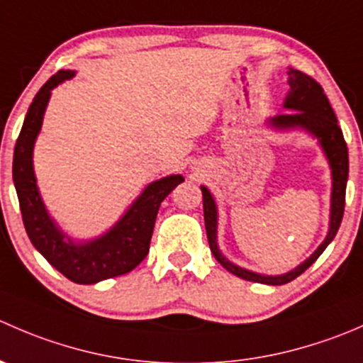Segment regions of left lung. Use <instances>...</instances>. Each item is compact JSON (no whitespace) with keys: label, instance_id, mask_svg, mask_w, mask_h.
Listing matches in <instances>:
<instances>
[{"label":"left lung","instance_id":"obj_1","mask_svg":"<svg viewBox=\"0 0 363 363\" xmlns=\"http://www.w3.org/2000/svg\"><path fill=\"white\" fill-rule=\"evenodd\" d=\"M290 79V91L284 100V108L294 112L279 113V116L272 117L269 121L270 126L276 130H294V128H302V130L309 131L314 138H318L321 149H323L325 156H327L328 164L332 170V207H330V226H328V233L325 237L323 242L320 244L316 251L309 256L303 263L286 274L281 276H263V274L251 272V270L242 269V267L233 265L230 259H226L221 255L218 247V205L212 199L211 191L205 186H202L203 195V219H205V230H207L208 246H211L214 258L225 267L228 272L233 276L240 277V279L252 281V283L262 284H286L298 277L300 274L306 272L320 255L327 250L328 244L334 240L335 233H337L340 221H342L344 214V200H346V182H347V145L344 142L342 131H340L337 124V117L330 107L327 94H325L323 87L313 79V77L306 75V73L298 72V69L290 68L288 72Z\"/></svg>","mask_w":363,"mask_h":363}]
</instances>
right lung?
<instances>
[{"instance_id": "obj_1", "label": "right lung", "mask_w": 363, "mask_h": 363, "mask_svg": "<svg viewBox=\"0 0 363 363\" xmlns=\"http://www.w3.org/2000/svg\"><path fill=\"white\" fill-rule=\"evenodd\" d=\"M73 75L75 72L72 69H60L36 93L17 138L12 174L24 228L33 246L69 281L77 284H94L131 272L147 256L160 205L184 177L168 175L151 182L126 214L98 239L73 242L65 235L49 216L40 196L33 170V147L42 128L50 91Z\"/></svg>"}]
</instances>
